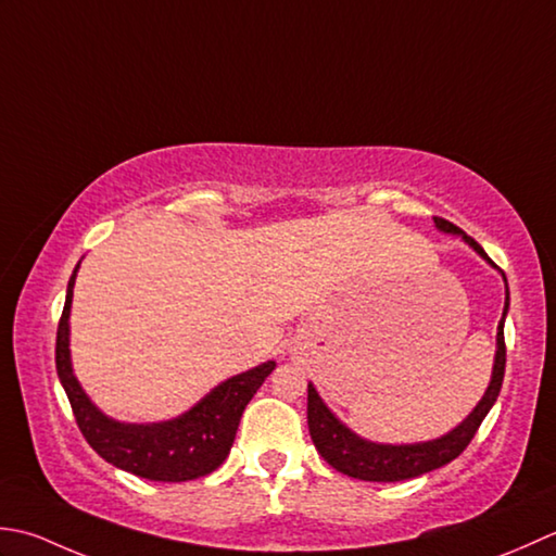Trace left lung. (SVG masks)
<instances>
[{
    "mask_svg": "<svg viewBox=\"0 0 556 556\" xmlns=\"http://www.w3.org/2000/svg\"><path fill=\"white\" fill-rule=\"evenodd\" d=\"M434 223L441 232L460 235L463 240H466V244H470L486 264L494 266L492 258L484 254V249L475 242L472 237H468L460 228H456V225L444 218H434ZM506 312H508V288H506L502 321L496 326V355H494L490 387H486L482 401L475 405V410L466 417V420L439 439L420 441V444H377V441L362 439L353 432V429H348L341 420H338L331 410H328V405L321 401V395L316 393V389L309 383L307 425H309L314 446L321 453V458L338 472L348 475V478H357L365 482L410 480V478H417V475L437 470L441 466H446V463H451L453 458H458L472 441L475 432L480 429L486 413H490L492 405L496 403V395L502 391L504 369H506V345H504Z\"/></svg>",
    "mask_w": 556,
    "mask_h": 556,
    "instance_id": "obj_1",
    "label": "left lung"
}]
</instances>
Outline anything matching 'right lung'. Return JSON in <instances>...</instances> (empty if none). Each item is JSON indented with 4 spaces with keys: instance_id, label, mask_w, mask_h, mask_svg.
<instances>
[{
    "instance_id": "1",
    "label": "right lung",
    "mask_w": 556,
    "mask_h": 556,
    "mask_svg": "<svg viewBox=\"0 0 556 556\" xmlns=\"http://www.w3.org/2000/svg\"><path fill=\"white\" fill-rule=\"evenodd\" d=\"M81 264V262H78ZM66 286V302L56 326V377L72 403L76 425L100 458L153 482H187L213 472L228 458L247 403L254 399L276 362H264L215 387L208 395L175 420L131 425L112 420L90 403L74 377L70 353V314L76 270Z\"/></svg>"
}]
</instances>
